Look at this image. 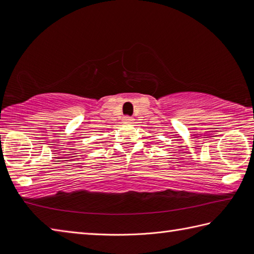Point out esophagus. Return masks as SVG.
Returning <instances> with one entry per match:
<instances>
[{"mask_svg":"<svg viewBox=\"0 0 254 254\" xmlns=\"http://www.w3.org/2000/svg\"><path fill=\"white\" fill-rule=\"evenodd\" d=\"M123 120H124V122H126V123H132L133 122V118L130 117V115H126Z\"/></svg>","mask_w":254,"mask_h":254,"instance_id":"obj_1","label":"esophagus"}]
</instances>
